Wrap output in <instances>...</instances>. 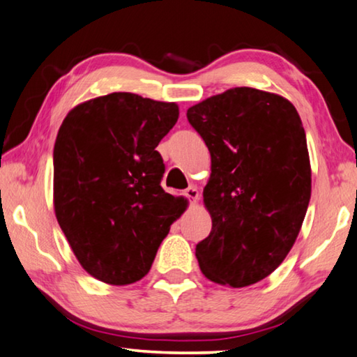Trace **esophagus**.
Returning <instances> with one entry per match:
<instances>
[{
    "label": "esophagus",
    "mask_w": 357,
    "mask_h": 357,
    "mask_svg": "<svg viewBox=\"0 0 357 357\" xmlns=\"http://www.w3.org/2000/svg\"><path fill=\"white\" fill-rule=\"evenodd\" d=\"M183 195H185V197H188L191 204H195L197 199H199V191H197L196 186H192V185L185 190Z\"/></svg>",
    "instance_id": "34e87169"
}]
</instances>
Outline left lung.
<instances>
[{"label": "left lung", "mask_w": 357, "mask_h": 357, "mask_svg": "<svg viewBox=\"0 0 357 357\" xmlns=\"http://www.w3.org/2000/svg\"><path fill=\"white\" fill-rule=\"evenodd\" d=\"M212 156L204 204L208 237L196 245L204 275L243 288L275 271L293 248L312 195L301 116L288 99L250 86L186 112Z\"/></svg>", "instance_id": "1"}]
</instances>
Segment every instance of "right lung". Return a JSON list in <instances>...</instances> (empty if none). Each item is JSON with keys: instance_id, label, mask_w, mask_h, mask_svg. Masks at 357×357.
<instances>
[{"instance_id": "1", "label": "right lung", "mask_w": 357, "mask_h": 357, "mask_svg": "<svg viewBox=\"0 0 357 357\" xmlns=\"http://www.w3.org/2000/svg\"><path fill=\"white\" fill-rule=\"evenodd\" d=\"M178 119L175 102L110 93L75 106L54 149V206L80 266L109 284L150 271L186 201L161 188L155 150Z\"/></svg>"}]
</instances>
